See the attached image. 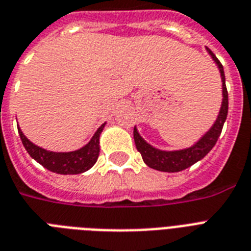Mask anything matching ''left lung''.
<instances>
[{
    "instance_id": "1",
    "label": "left lung",
    "mask_w": 251,
    "mask_h": 251,
    "mask_svg": "<svg viewBox=\"0 0 251 251\" xmlns=\"http://www.w3.org/2000/svg\"><path fill=\"white\" fill-rule=\"evenodd\" d=\"M206 49L207 53L210 54L212 61L218 66L220 76H222L223 100L218 117H216V120H215L210 129L207 130L206 133L203 134L194 145L190 146V147H186V149L173 150V151L160 150L151 146L149 142H146L142 138V135L138 131L137 126H135L134 127V142H135L137 150L141 152L142 159H143L147 167L160 172H168V173L181 172L195 164L197 161L202 160L203 157L206 156L207 153L210 152L211 150L214 149V146L216 145V142L220 137V133H222L223 126H224V122L226 120V114H228V91H226V75H224L223 65L220 64V61L216 58V56L211 52L210 49Z\"/></svg>"
}]
</instances>
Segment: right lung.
I'll return each instance as SVG.
<instances>
[{
	"instance_id": "right-lung-1",
	"label": "right lung",
	"mask_w": 251,
	"mask_h": 251,
	"mask_svg": "<svg viewBox=\"0 0 251 251\" xmlns=\"http://www.w3.org/2000/svg\"><path fill=\"white\" fill-rule=\"evenodd\" d=\"M106 122H104L91 138V141L84 145L82 149L75 150V151H69V152H53L48 150L39 147L35 143L29 141L25 137L21 127H18L19 137L22 139V143L29 153V156L33 160H36L39 164H41L48 171L58 173V175H79L83 172L88 171L94 167L95 163L98 161L99 152H100V134H101L104 126Z\"/></svg>"
}]
</instances>
